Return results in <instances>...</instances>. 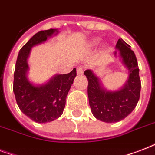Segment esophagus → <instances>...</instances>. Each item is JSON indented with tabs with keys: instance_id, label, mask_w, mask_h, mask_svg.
Returning <instances> with one entry per match:
<instances>
[{
	"instance_id": "obj_1",
	"label": "esophagus",
	"mask_w": 155,
	"mask_h": 155,
	"mask_svg": "<svg viewBox=\"0 0 155 155\" xmlns=\"http://www.w3.org/2000/svg\"><path fill=\"white\" fill-rule=\"evenodd\" d=\"M84 71V68L83 66H79L77 68V74L78 75H82Z\"/></svg>"
}]
</instances>
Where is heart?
Segmentation results:
<instances>
[{
    "mask_svg": "<svg viewBox=\"0 0 155 155\" xmlns=\"http://www.w3.org/2000/svg\"><path fill=\"white\" fill-rule=\"evenodd\" d=\"M100 39L99 38H95V39L92 40L91 42H90V46H96L99 43Z\"/></svg>",
    "mask_w": 155,
    "mask_h": 155,
    "instance_id": "obj_1",
    "label": "heart"
}]
</instances>
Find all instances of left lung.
Masks as SVG:
<instances>
[{
    "mask_svg": "<svg viewBox=\"0 0 155 155\" xmlns=\"http://www.w3.org/2000/svg\"><path fill=\"white\" fill-rule=\"evenodd\" d=\"M130 47L122 38H119L116 45L123 63L129 71V79L120 90H106L102 87L99 78L92 71H84L88 80L87 95L91 111L95 117L104 122L114 123L123 120L134 109L139 100V68L134 52Z\"/></svg>",
    "mask_w": 155,
    "mask_h": 155,
    "instance_id": "left-lung-1",
    "label": "left lung"
}]
</instances>
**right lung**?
<instances>
[{
	"label": "right lung",
	"instance_id": "obj_1",
	"mask_svg": "<svg viewBox=\"0 0 155 155\" xmlns=\"http://www.w3.org/2000/svg\"><path fill=\"white\" fill-rule=\"evenodd\" d=\"M58 32L50 29L35 34L21 47L16 62L13 86L16 101L25 115L38 123L50 122L63 114L66 98L76 76L74 68L68 74L54 75L45 84L34 85L28 80L27 58L31 47L46 42Z\"/></svg>",
	"mask_w": 155,
	"mask_h": 155
}]
</instances>
